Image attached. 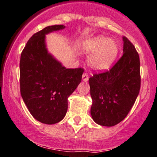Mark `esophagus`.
I'll use <instances>...</instances> for the list:
<instances>
[{
    "instance_id": "1",
    "label": "esophagus",
    "mask_w": 157,
    "mask_h": 157,
    "mask_svg": "<svg viewBox=\"0 0 157 157\" xmlns=\"http://www.w3.org/2000/svg\"><path fill=\"white\" fill-rule=\"evenodd\" d=\"M88 78H89V77H88V74L86 73V72H85V73L82 75V80H83L84 82H87V81L88 80Z\"/></svg>"
}]
</instances>
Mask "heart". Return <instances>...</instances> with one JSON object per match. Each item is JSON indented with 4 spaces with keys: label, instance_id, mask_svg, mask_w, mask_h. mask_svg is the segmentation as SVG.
<instances>
[{
    "label": "heart",
    "instance_id": "b5f03b06",
    "mask_svg": "<svg viewBox=\"0 0 157 157\" xmlns=\"http://www.w3.org/2000/svg\"><path fill=\"white\" fill-rule=\"evenodd\" d=\"M83 51L90 55L88 62L92 69L104 71L113 63L119 54V45L113 39L98 35L83 43Z\"/></svg>",
    "mask_w": 157,
    "mask_h": 157
}]
</instances>
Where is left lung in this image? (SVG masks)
I'll use <instances>...</instances> for the list:
<instances>
[{"label": "left lung", "instance_id": "8db88e82", "mask_svg": "<svg viewBox=\"0 0 157 157\" xmlns=\"http://www.w3.org/2000/svg\"><path fill=\"white\" fill-rule=\"evenodd\" d=\"M123 54L118 62L103 73L89 78L92 105L90 114L97 124L114 126L131 110L140 88V59L135 46L125 37Z\"/></svg>", "mask_w": 157, "mask_h": 157}]
</instances>
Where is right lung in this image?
<instances>
[{
    "label": "right lung",
    "instance_id": "add662e5",
    "mask_svg": "<svg viewBox=\"0 0 157 157\" xmlns=\"http://www.w3.org/2000/svg\"><path fill=\"white\" fill-rule=\"evenodd\" d=\"M65 29L45 27L29 38L19 63L20 93L29 111L41 123L60 122L67 112L68 98L82 81L84 69H67L48 53L45 35Z\"/></svg>",
    "mask_w": 157,
    "mask_h": 157
}]
</instances>
